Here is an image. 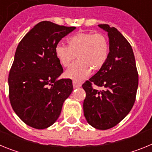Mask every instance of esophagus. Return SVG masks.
Segmentation results:
<instances>
[{
    "label": "esophagus",
    "instance_id": "obj_1",
    "mask_svg": "<svg viewBox=\"0 0 152 152\" xmlns=\"http://www.w3.org/2000/svg\"><path fill=\"white\" fill-rule=\"evenodd\" d=\"M80 86H81V83L79 82V81H77V80H73V87H74V88H80Z\"/></svg>",
    "mask_w": 152,
    "mask_h": 152
}]
</instances>
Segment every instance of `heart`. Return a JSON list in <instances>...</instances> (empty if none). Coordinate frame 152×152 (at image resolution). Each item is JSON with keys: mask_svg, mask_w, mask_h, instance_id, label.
Instances as JSON below:
<instances>
[{"mask_svg": "<svg viewBox=\"0 0 152 152\" xmlns=\"http://www.w3.org/2000/svg\"><path fill=\"white\" fill-rule=\"evenodd\" d=\"M68 46L58 44L56 47V56L61 64L68 67L65 76L75 80H80L89 76L91 70L101 69L107 61L110 45L109 39L100 33H79L68 39Z\"/></svg>", "mask_w": 152, "mask_h": 152, "instance_id": "b5f03b06", "label": "heart"}]
</instances>
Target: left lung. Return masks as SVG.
<instances>
[{
  "label": "left lung",
  "mask_w": 152,
  "mask_h": 152,
  "mask_svg": "<svg viewBox=\"0 0 152 152\" xmlns=\"http://www.w3.org/2000/svg\"><path fill=\"white\" fill-rule=\"evenodd\" d=\"M108 33L110 51L107 61L82 84L86 92L84 113L88 123L97 129L116 126L132 110L139 84L135 56L131 45L115 27L98 25ZM102 86L98 91L92 84Z\"/></svg>",
  "instance_id": "8db88e82"
}]
</instances>
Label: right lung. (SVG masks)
I'll use <instances>...</instances> for the list:
<instances>
[{"mask_svg":"<svg viewBox=\"0 0 152 152\" xmlns=\"http://www.w3.org/2000/svg\"><path fill=\"white\" fill-rule=\"evenodd\" d=\"M75 28L42 21L17 46L8 77L9 98L16 114L33 128L52 126L73 91L71 79H57L63 68L56 47Z\"/></svg>","mask_w":152,"mask_h":152,"instance_id":"add662e5","label":"right lung"}]
</instances>
